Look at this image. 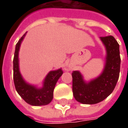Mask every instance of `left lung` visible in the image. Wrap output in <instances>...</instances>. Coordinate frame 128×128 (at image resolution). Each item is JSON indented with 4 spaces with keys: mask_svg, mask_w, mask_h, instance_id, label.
Instances as JSON below:
<instances>
[{
    "mask_svg": "<svg viewBox=\"0 0 128 128\" xmlns=\"http://www.w3.org/2000/svg\"><path fill=\"white\" fill-rule=\"evenodd\" d=\"M106 48V60L101 74L86 81L79 70L72 73V92L75 99L83 104H95L109 96L115 88L120 72L119 45L112 36L101 37Z\"/></svg>",
    "mask_w": 128,
    "mask_h": 128,
    "instance_id": "1",
    "label": "left lung"
}]
</instances>
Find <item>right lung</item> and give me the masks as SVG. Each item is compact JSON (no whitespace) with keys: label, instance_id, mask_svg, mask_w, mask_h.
<instances>
[{"label":"right lung","instance_id":"right-lung-1","mask_svg":"<svg viewBox=\"0 0 128 128\" xmlns=\"http://www.w3.org/2000/svg\"><path fill=\"white\" fill-rule=\"evenodd\" d=\"M26 32L16 45L14 58V82L16 91L25 102L35 106L48 104L53 98V90L59 78L62 75V68L50 70L42 82V87L26 82L21 75L19 68V50Z\"/></svg>","mask_w":128,"mask_h":128}]
</instances>
